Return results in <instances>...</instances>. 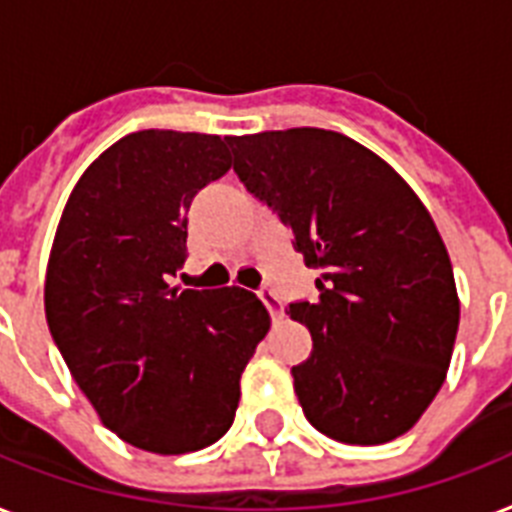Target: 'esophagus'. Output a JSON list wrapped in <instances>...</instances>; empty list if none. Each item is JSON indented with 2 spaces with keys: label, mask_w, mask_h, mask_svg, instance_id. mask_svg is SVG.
<instances>
[{
  "label": "esophagus",
  "mask_w": 512,
  "mask_h": 512,
  "mask_svg": "<svg viewBox=\"0 0 512 512\" xmlns=\"http://www.w3.org/2000/svg\"><path fill=\"white\" fill-rule=\"evenodd\" d=\"M257 297L263 300V305H265V308H268V311H271L273 319H281V316H284V308H281L279 295H276V292H273L271 287H260V289H257Z\"/></svg>",
  "instance_id": "34e87169"
}]
</instances>
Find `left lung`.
<instances>
[{"mask_svg": "<svg viewBox=\"0 0 512 512\" xmlns=\"http://www.w3.org/2000/svg\"><path fill=\"white\" fill-rule=\"evenodd\" d=\"M233 172L279 215L319 300L289 303L311 356L292 366L313 428L372 446L412 428L444 385L460 300L444 241L390 164L340 132L228 138Z\"/></svg>", "mask_w": 512, "mask_h": 512, "instance_id": "obj_1", "label": "left lung"}]
</instances>
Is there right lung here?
I'll return each instance as SVG.
<instances>
[{"label": "right lung", "mask_w": 512, "mask_h": 512, "mask_svg": "<svg viewBox=\"0 0 512 512\" xmlns=\"http://www.w3.org/2000/svg\"><path fill=\"white\" fill-rule=\"evenodd\" d=\"M231 170L223 138L140 130L103 151L68 196L44 311L106 428L154 454L215 444L271 319L241 287H170L193 196Z\"/></svg>", "instance_id": "add662e5"}]
</instances>
